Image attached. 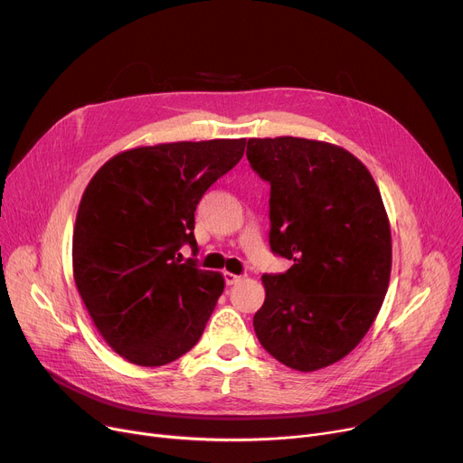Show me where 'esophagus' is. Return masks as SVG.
<instances>
[{
    "instance_id": "1",
    "label": "esophagus",
    "mask_w": 463,
    "mask_h": 463,
    "mask_svg": "<svg viewBox=\"0 0 463 463\" xmlns=\"http://www.w3.org/2000/svg\"><path fill=\"white\" fill-rule=\"evenodd\" d=\"M223 278H225V283H227V285H234V283H238V281H240V276L231 274V272H225V274H223Z\"/></svg>"
}]
</instances>
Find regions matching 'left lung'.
<instances>
[{"mask_svg": "<svg viewBox=\"0 0 463 463\" xmlns=\"http://www.w3.org/2000/svg\"><path fill=\"white\" fill-rule=\"evenodd\" d=\"M248 161L270 184V250L295 264L264 274L253 326L285 366L315 372L347 356L383 306L391 225L370 170L339 146L250 138Z\"/></svg>", "mask_w": 463, "mask_h": 463, "instance_id": "1", "label": "left lung"}]
</instances>
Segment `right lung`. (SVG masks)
<instances>
[{
  "instance_id": "add662e5",
  "label": "right lung",
  "mask_w": 463,
  "mask_h": 463,
  "mask_svg": "<svg viewBox=\"0 0 463 463\" xmlns=\"http://www.w3.org/2000/svg\"><path fill=\"white\" fill-rule=\"evenodd\" d=\"M246 138L142 146L90 180L72 232V276L105 342L137 366L197 345L225 281L182 262L206 189L241 159Z\"/></svg>"
}]
</instances>
